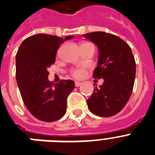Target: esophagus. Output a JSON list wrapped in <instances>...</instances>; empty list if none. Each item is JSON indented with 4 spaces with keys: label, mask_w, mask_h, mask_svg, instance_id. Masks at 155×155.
I'll list each match as a JSON object with an SVG mask.
<instances>
[{
    "label": "esophagus",
    "mask_w": 155,
    "mask_h": 155,
    "mask_svg": "<svg viewBox=\"0 0 155 155\" xmlns=\"http://www.w3.org/2000/svg\"><path fill=\"white\" fill-rule=\"evenodd\" d=\"M75 85H76V87H79L82 85V83H80V82H76V83H75Z\"/></svg>",
    "instance_id": "obj_1"
}]
</instances>
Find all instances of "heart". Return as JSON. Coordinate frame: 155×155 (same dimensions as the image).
Masks as SVG:
<instances>
[{
  "instance_id": "1",
  "label": "heart",
  "mask_w": 155,
  "mask_h": 155,
  "mask_svg": "<svg viewBox=\"0 0 155 155\" xmlns=\"http://www.w3.org/2000/svg\"><path fill=\"white\" fill-rule=\"evenodd\" d=\"M85 70L83 69V68H76V69L72 70V76L75 78H77V79L83 77L85 75Z\"/></svg>"
}]
</instances>
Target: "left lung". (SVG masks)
Segmentation results:
<instances>
[{
    "mask_svg": "<svg viewBox=\"0 0 155 155\" xmlns=\"http://www.w3.org/2000/svg\"><path fill=\"white\" fill-rule=\"evenodd\" d=\"M98 48L97 66L94 78L103 79L87 101L89 110L101 117L116 115L131 96L136 76V62L131 48L124 40L104 32L83 35Z\"/></svg>",
    "mask_w": 155,
    "mask_h": 155,
    "instance_id": "obj_1",
    "label": "left lung"
}]
</instances>
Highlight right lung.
<instances>
[{"label":"right lung","instance_id":"1","mask_svg":"<svg viewBox=\"0 0 155 155\" xmlns=\"http://www.w3.org/2000/svg\"><path fill=\"white\" fill-rule=\"evenodd\" d=\"M64 39L36 34L25 39L16 54V80L24 104L37 119L54 122L66 112L67 97L75 88L72 80L63 79L52 85L48 68L55 61L56 53Z\"/></svg>","mask_w":155,"mask_h":155}]
</instances>
